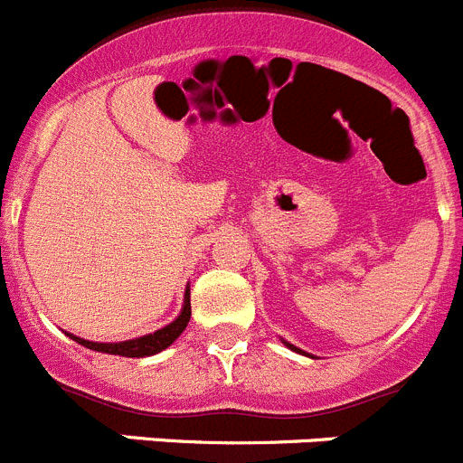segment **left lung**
I'll return each mask as SVG.
<instances>
[{"label":"left lung","instance_id":"left-lung-1","mask_svg":"<svg viewBox=\"0 0 463 463\" xmlns=\"http://www.w3.org/2000/svg\"><path fill=\"white\" fill-rule=\"evenodd\" d=\"M284 345H287V346H289V349H291V351H298V354H305V351H300V349H296V346H294V345H289V342H284Z\"/></svg>","mask_w":463,"mask_h":463}]
</instances>
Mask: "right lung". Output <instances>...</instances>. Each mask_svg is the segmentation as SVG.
Returning <instances> with one entry per match:
<instances>
[{"instance_id":"obj_1","label":"right lung","mask_w":463,"mask_h":463,"mask_svg":"<svg viewBox=\"0 0 463 463\" xmlns=\"http://www.w3.org/2000/svg\"><path fill=\"white\" fill-rule=\"evenodd\" d=\"M188 321H190V289H185L184 309H181V315L176 317V319H174L169 326L156 330V333L144 335V337L126 339V342H109V345H103V342H89V339L75 337V335H71V333H68V337L75 339L78 345L87 346V349L100 351V354L124 355V358H144V355H154V354H160L163 349H167L174 339L184 333L185 326H188Z\"/></svg>"}]
</instances>
